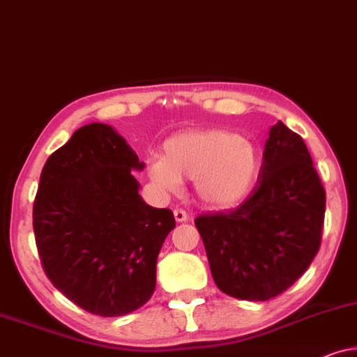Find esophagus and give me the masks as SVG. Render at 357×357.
<instances>
[{
    "label": "esophagus",
    "instance_id": "34e87169",
    "mask_svg": "<svg viewBox=\"0 0 357 357\" xmlns=\"http://www.w3.org/2000/svg\"><path fill=\"white\" fill-rule=\"evenodd\" d=\"M174 220H176V222H185V220H188V213L184 212L183 208H174Z\"/></svg>",
    "mask_w": 357,
    "mask_h": 357
}]
</instances>
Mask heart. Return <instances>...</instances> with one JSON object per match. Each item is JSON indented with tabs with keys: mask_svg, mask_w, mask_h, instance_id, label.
<instances>
[{
	"mask_svg": "<svg viewBox=\"0 0 357 357\" xmlns=\"http://www.w3.org/2000/svg\"><path fill=\"white\" fill-rule=\"evenodd\" d=\"M259 155L249 142L228 130H194L168 139L163 158L147 165L150 179L158 188L174 190L181 179H195L204 204L229 207L252 188L259 174Z\"/></svg>",
	"mask_w": 357,
	"mask_h": 357,
	"instance_id": "b5f03b06",
	"label": "heart"
}]
</instances>
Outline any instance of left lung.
<instances>
[{
  "instance_id": "obj_1",
  "label": "left lung",
  "mask_w": 357,
  "mask_h": 357,
  "mask_svg": "<svg viewBox=\"0 0 357 357\" xmlns=\"http://www.w3.org/2000/svg\"><path fill=\"white\" fill-rule=\"evenodd\" d=\"M259 178L238 207L194 222L215 284L245 301L272 299L307 270L325 218V189L309 150L281 121L268 132Z\"/></svg>"
}]
</instances>
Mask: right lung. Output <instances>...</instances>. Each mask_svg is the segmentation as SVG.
<instances>
[{
  "mask_svg": "<svg viewBox=\"0 0 357 357\" xmlns=\"http://www.w3.org/2000/svg\"><path fill=\"white\" fill-rule=\"evenodd\" d=\"M144 163L112 126L92 123L50 155L33 202L40 262L54 288L100 317L152 298L157 257L176 227L169 208L139 195Z\"/></svg>",
  "mask_w": 357,
  "mask_h": 357,
  "instance_id": "obj_1",
  "label": "right lung"
}]
</instances>
